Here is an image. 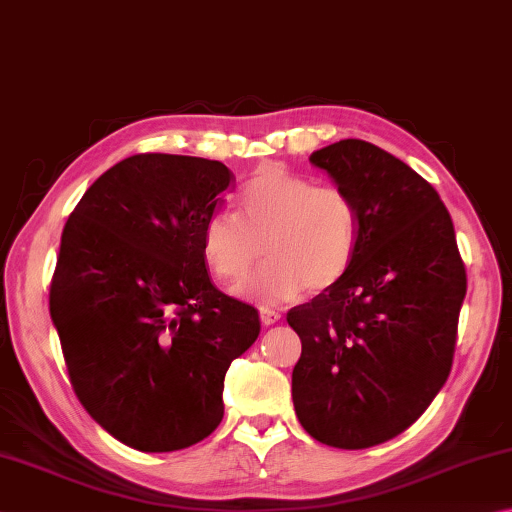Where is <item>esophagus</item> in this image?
<instances>
[{
    "mask_svg": "<svg viewBox=\"0 0 512 512\" xmlns=\"http://www.w3.org/2000/svg\"><path fill=\"white\" fill-rule=\"evenodd\" d=\"M276 321H281L279 312L270 310V308H261V324H263V326H274Z\"/></svg>",
    "mask_w": 512,
    "mask_h": 512,
    "instance_id": "34e87169",
    "label": "esophagus"
}]
</instances>
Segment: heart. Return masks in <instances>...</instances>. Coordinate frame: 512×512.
<instances>
[{"label": "heart", "instance_id": "b5f03b06", "mask_svg": "<svg viewBox=\"0 0 512 512\" xmlns=\"http://www.w3.org/2000/svg\"><path fill=\"white\" fill-rule=\"evenodd\" d=\"M360 213L339 186H315L308 177L265 166L236 200V213L220 211L204 222L202 258L213 276L238 281L261 258L267 263L242 281L238 297L283 303L303 288L321 292L351 270Z\"/></svg>", "mask_w": 512, "mask_h": 512}]
</instances>
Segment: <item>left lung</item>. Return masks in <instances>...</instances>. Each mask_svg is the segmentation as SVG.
Instances as JSON below:
<instances>
[{
	"label": "left lung",
	"mask_w": 512,
	"mask_h": 512,
	"mask_svg": "<svg viewBox=\"0 0 512 512\" xmlns=\"http://www.w3.org/2000/svg\"><path fill=\"white\" fill-rule=\"evenodd\" d=\"M353 197L360 236L351 270L288 324L301 339L292 400L303 429L364 450L416 423L452 369L465 267L434 186L362 139L310 155Z\"/></svg>",
	"instance_id": "1"
}]
</instances>
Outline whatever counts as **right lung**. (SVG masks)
<instances>
[{
	"label": "right lung",
	"mask_w": 512,
	"mask_h": 512,
	"mask_svg": "<svg viewBox=\"0 0 512 512\" xmlns=\"http://www.w3.org/2000/svg\"><path fill=\"white\" fill-rule=\"evenodd\" d=\"M236 184L222 161L134 155L69 215L49 310L78 400L141 452L200 443L224 416V375L261 333L202 258L204 222Z\"/></svg>",
	"instance_id": "obj_1"
}]
</instances>
